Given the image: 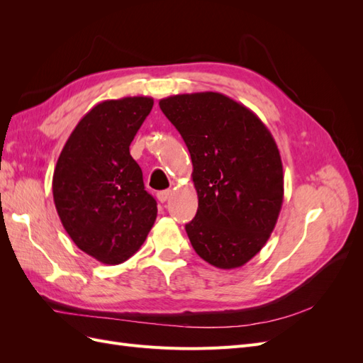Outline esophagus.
Instances as JSON below:
<instances>
[{"label": "esophagus", "instance_id": "esophagus-1", "mask_svg": "<svg viewBox=\"0 0 363 363\" xmlns=\"http://www.w3.org/2000/svg\"><path fill=\"white\" fill-rule=\"evenodd\" d=\"M171 191L168 189V191H160V192H157V200L160 201V203H164V201H168V199L171 196Z\"/></svg>", "mask_w": 363, "mask_h": 363}]
</instances>
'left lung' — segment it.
Masks as SVG:
<instances>
[{"mask_svg":"<svg viewBox=\"0 0 363 363\" xmlns=\"http://www.w3.org/2000/svg\"><path fill=\"white\" fill-rule=\"evenodd\" d=\"M192 159L199 211L186 233L196 255L221 269L245 265L267 244L283 204V164L271 131L219 92L159 101Z\"/></svg>","mask_w":363,"mask_h":363,"instance_id":"obj_1","label":"left lung"}]
</instances>
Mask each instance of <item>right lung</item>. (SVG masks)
<instances>
[{
  "instance_id": "add662e5",
  "label": "right lung",
  "mask_w": 363,
  "mask_h": 363,
  "mask_svg": "<svg viewBox=\"0 0 363 363\" xmlns=\"http://www.w3.org/2000/svg\"><path fill=\"white\" fill-rule=\"evenodd\" d=\"M152 104L151 96L96 104L72 130L54 169L52 196L65 230L106 265L133 256L156 221L157 203L130 156Z\"/></svg>"
}]
</instances>
